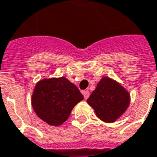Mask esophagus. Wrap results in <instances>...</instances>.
I'll use <instances>...</instances> for the list:
<instances>
[{
    "instance_id": "obj_1",
    "label": "esophagus",
    "mask_w": 157,
    "mask_h": 157,
    "mask_svg": "<svg viewBox=\"0 0 157 157\" xmlns=\"http://www.w3.org/2000/svg\"><path fill=\"white\" fill-rule=\"evenodd\" d=\"M83 96H84V99L87 100V98L89 97V91L88 90H86V91H83Z\"/></svg>"
}]
</instances>
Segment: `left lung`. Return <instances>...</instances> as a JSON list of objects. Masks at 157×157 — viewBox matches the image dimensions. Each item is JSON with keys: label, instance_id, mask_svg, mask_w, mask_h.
Wrapping results in <instances>:
<instances>
[{"label": "left lung", "instance_id": "1", "mask_svg": "<svg viewBox=\"0 0 157 157\" xmlns=\"http://www.w3.org/2000/svg\"><path fill=\"white\" fill-rule=\"evenodd\" d=\"M87 101L94 109L99 119L111 123L126 110L130 95L119 83L108 77H103Z\"/></svg>", "mask_w": 157, "mask_h": 157}]
</instances>
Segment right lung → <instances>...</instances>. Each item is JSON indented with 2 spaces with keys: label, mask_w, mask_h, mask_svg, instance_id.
Returning <instances> with one entry per match:
<instances>
[{
  "label": "right lung",
  "mask_w": 157,
  "mask_h": 157,
  "mask_svg": "<svg viewBox=\"0 0 157 157\" xmlns=\"http://www.w3.org/2000/svg\"><path fill=\"white\" fill-rule=\"evenodd\" d=\"M83 100L77 87L65 77L44 79L34 89L32 105L36 114L51 125L66 121L75 105Z\"/></svg>",
  "instance_id": "add662e5"
}]
</instances>
